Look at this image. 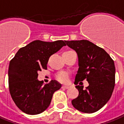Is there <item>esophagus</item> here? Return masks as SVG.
Segmentation results:
<instances>
[{"mask_svg": "<svg viewBox=\"0 0 124 124\" xmlns=\"http://www.w3.org/2000/svg\"><path fill=\"white\" fill-rule=\"evenodd\" d=\"M62 88H64V89H69L70 86L69 85H62Z\"/></svg>", "mask_w": 124, "mask_h": 124, "instance_id": "obj_1", "label": "esophagus"}]
</instances>
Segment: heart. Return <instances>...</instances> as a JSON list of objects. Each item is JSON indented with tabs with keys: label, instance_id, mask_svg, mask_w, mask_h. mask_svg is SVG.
<instances>
[{
	"label": "heart",
	"instance_id": "1",
	"mask_svg": "<svg viewBox=\"0 0 124 124\" xmlns=\"http://www.w3.org/2000/svg\"><path fill=\"white\" fill-rule=\"evenodd\" d=\"M55 78L60 82L66 83V82L69 81V73H66L65 71H62V72H60V73H58L56 75Z\"/></svg>",
	"mask_w": 124,
	"mask_h": 124
}]
</instances>
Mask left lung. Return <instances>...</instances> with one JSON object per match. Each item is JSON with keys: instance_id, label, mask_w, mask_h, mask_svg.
<instances>
[{"instance_id": "8db88e82", "label": "left lung", "mask_w": 124, "mask_h": 124, "mask_svg": "<svg viewBox=\"0 0 124 124\" xmlns=\"http://www.w3.org/2000/svg\"><path fill=\"white\" fill-rule=\"evenodd\" d=\"M65 42L76 51L79 59V69L74 83L79 96L72 101V104L83 113L97 111L108 102L114 90V61L104 49L87 40ZM85 79L89 85L83 89L82 81Z\"/></svg>"}]
</instances>
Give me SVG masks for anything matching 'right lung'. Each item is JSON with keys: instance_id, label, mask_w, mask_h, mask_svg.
Segmentation results:
<instances>
[{"instance_id": "right-lung-1", "label": "right lung", "mask_w": 124, "mask_h": 124, "mask_svg": "<svg viewBox=\"0 0 124 124\" xmlns=\"http://www.w3.org/2000/svg\"><path fill=\"white\" fill-rule=\"evenodd\" d=\"M64 41L36 40L20 48L9 62V90L13 101L22 111L37 115L45 111L53 94L62 87L55 80L43 85L37 79L38 72L47 69L49 57L58 51Z\"/></svg>"}]
</instances>
